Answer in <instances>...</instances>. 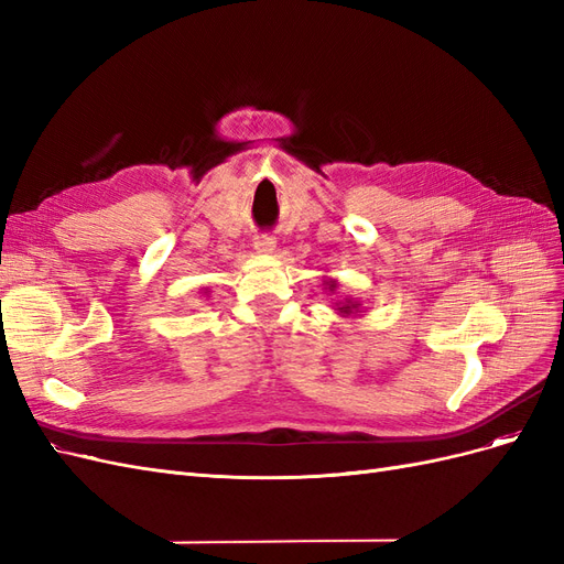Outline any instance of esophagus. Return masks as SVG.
Wrapping results in <instances>:
<instances>
[{"label": "esophagus", "instance_id": "obj_1", "mask_svg": "<svg viewBox=\"0 0 564 564\" xmlns=\"http://www.w3.org/2000/svg\"><path fill=\"white\" fill-rule=\"evenodd\" d=\"M253 247H256V251H259V253H272V251H275V237H272V235H259V237H256Z\"/></svg>", "mask_w": 564, "mask_h": 564}]
</instances>
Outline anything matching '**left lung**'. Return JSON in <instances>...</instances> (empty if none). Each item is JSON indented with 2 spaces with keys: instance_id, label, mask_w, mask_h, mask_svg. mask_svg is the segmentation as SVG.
I'll return each instance as SVG.
<instances>
[{
  "instance_id": "1",
  "label": "left lung",
  "mask_w": 564,
  "mask_h": 564,
  "mask_svg": "<svg viewBox=\"0 0 564 564\" xmlns=\"http://www.w3.org/2000/svg\"><path fill=\"white\" fill-rule=\"evenodd\" d=\"M327 286H329V292H334V289H336V280H327ZM336 311L346 317V315H352V313L360 311V303L352 301V299H346V301L336 303Z\"/></svg>"
}]
</instances>
